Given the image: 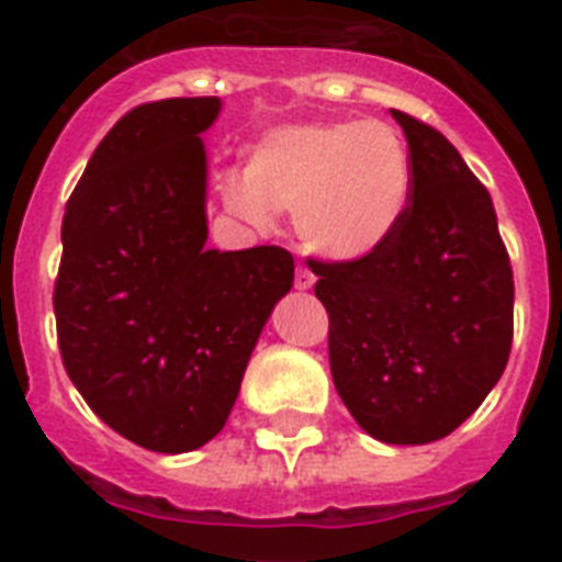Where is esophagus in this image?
Listing matches in <instances>:
<instances>
[{
	"instance_id": "esophagus-1",
	"label": "esophagus",
	"mask_w": 562,
	"mask_h": 562,
	"mask_svg": "<svg viewBox=\"0 0 562 562\" xmlns=\"http://www.w3.org/2000/svg\"><path fill=\"white\" fill-rule=\"evenodd\" d=\"M294 285H297L300 291H308V289H312V285H315V273L300 265V268H297V280H294Z\"/></svg>"
}]
</instances>
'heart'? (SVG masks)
<instances>
[{"label":"heart","mask_w":562,"mask_h":562,"mask_svg":"<svg viewBox=\"0 0 562 562\" xmlns=\"http://www.w3.org/2000/svg\"><path fill=\"white\" fill-rule=\"evenodd\" d=\"M414 194L402 134L379 119H333L273 127L250 148L241 175L221 180L229 212L268 224L294 212L308 254L364 262L400 233Z\"/></svg>","instance_id":"obj_1"}]
</instances>
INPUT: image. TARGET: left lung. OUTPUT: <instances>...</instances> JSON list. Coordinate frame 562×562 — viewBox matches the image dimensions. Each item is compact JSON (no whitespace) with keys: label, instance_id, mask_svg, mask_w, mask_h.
Instances as JSON below:
<instances>
[{"label":"left lung","instance_id":"obj_1","mask_svg":"<svg viewBox=\"0 0 562 562\" xmlns=\"http://www.w3.org/2000/svg\"><path fill=\"white\" fill-rule=\"evenodd\" d=\"M414 166L408 215L364 262H312L338 396L370 437L452 435L505 373L514 271L490 192L440 131L391 110Z\"/></svg>","mask_w":562,"mask_h":562}]
</instances>
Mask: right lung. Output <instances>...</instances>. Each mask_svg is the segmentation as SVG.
Wrapping results in <instances>:
<instances>
[{
    "label": "right lung",
    "mask_w": 562,
    "mask_h": 562,
    "mask_svg": "<svg viewBox=\"0 0 562 562\" xmlns=\"http://www.w3.org/2000/svg\"><path fill=\"white\" fill-rule=\"evenodd\" d=\"M221 99H166L110 127L66 203L57 344L87 405L131 443L201 449L236 405L273 306L282 247H206V148Z\"/></svg>",
    "instance_id": "right-lung-1"
}]
</instances>
